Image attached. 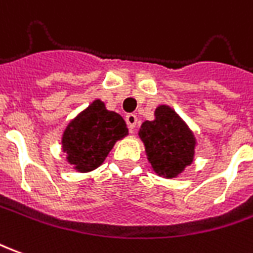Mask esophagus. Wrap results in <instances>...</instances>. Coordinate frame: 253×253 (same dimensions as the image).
Instances as JSON below:
<instances>
[{
  "label": "esophagus",
  "mask_w": 253,
  "mask_h": 253,
  "mask_svg": "<svg viewBox=\"0 0 253 253\" xmlns=\"http://www.w3.org/2000/svg\"><path fill=\"white\" fill-rule=\"evenodd\" d=\"M137 122H138V118H137V115H134V114L126 115L127 127H128L130 130H134V127L137 126Z\"/></svg>",
  "instance_id": "34e87169"
}]
</instances>
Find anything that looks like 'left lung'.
Returning a JSON list of instances; mask_svg holds the SVG:
<instances>
[{
	"mask_svg": "<svg viewBox=\"0 0 253 253\" xmlns=\"http://www.w3.org/2000/svg\"><path fill=\"white\" fill-rule=\"evenodd\" d=\"M157 175L175 178L192 164L196 138L185 122L167 105L155 111V121L142 123L138 132Z\"/></svg>",
	"mask_w": 253,
	"mask_h": 253,
	"instance_id": "8db88e82",
	"label": "left lung"
}]
</instances>
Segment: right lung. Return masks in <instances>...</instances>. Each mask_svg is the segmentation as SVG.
<instances>
[{"instance_id": "obj_1", "label": "right lung", "mask_w": 253, "mask_h": 253, "mask_svg": "<svg viewBox=\"0 0 253 253\" xmlns=\"http://www.w3.org/2000/svg\"><path fill=\"white\" fill-rule=\"evenodd\" d=\"M128 130L123 118L94 100L65 127L63 151L68 163L79 172H89L100 167L116 141L125 138Z\"/></svg>"}]
</instances>
